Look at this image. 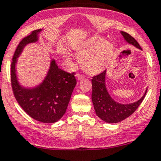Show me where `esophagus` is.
Segmentation results:
<instances>
[{
	"mask_svg": "<svg viewBox=\"0 0 161 161\" xmlns=\"http://www.w3.org/2000/svg\"><path fill=\"white\" fill-rule=\"evenodd\" d=\"M76 77H77V79L78 80H82V79H84V76L83 75H81V74H77L76 75Z\"/></svg>",
	"mask_w": 161,
	"mask_h": 161,
	"instance_id": "obj_1",
	"label": "esophagus"
}]
</instances>
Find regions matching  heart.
Returning a JSON list of instances; mask_svg holds the SVG:
<instances>
[{
    "label": "heart",
    "instance_id": "b5f03b06",
    "mask_svg": "<svg viewBox=\"0 0 161 161\" xmlns=\"http://www.w3.org/2000/svg\"><path fill=\"white\" fill-rule=\"evenodd\" d=\"M99 38H93L81 46L78 50L82 68L90 74L102 71L112 57L113 48L110 45L104 44Z\"/></svg>",
    "mask_w": 161,
    "mask_h": 161
}]
</instances>
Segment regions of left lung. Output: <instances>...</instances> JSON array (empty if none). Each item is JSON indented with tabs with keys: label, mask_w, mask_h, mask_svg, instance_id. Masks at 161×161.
Returning <instances> with one entry per match:
<instances>
[{
	"label": "left lung",
	"mask_w": 161,
	"mask_h": 161,
	"mask_svg": "<svg viewBox=\"0 0 161 161\" xmlns=\"http://www.w3.org/2000/svg\"><path fill=\"white\" fill-rule=\"evenodd\" d=\"M122 34L128 43L142 49L137 41L128 33L122 31ZM106 70L92 77V101L96 114L101 119L108 123H117L125 119L135 112L146 96H144L137 102L129 104H121L113 100L108 94L105 86Z\"/></svg>",
	"instance_id": "left-lung-1"
}]
</instances>
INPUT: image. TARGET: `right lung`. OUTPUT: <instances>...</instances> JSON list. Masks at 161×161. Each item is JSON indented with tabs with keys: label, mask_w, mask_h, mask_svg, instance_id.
Wrapping results in <instances>:
<instances>
[{
	"label": "right lung",
	"mask_w": 161,
	"mask_h": 161,
	"mask_svg": "<svg viewBox=\"0 0 161 161\" xmlns=\"http://www.w3.org/2000/svg\"><path fill=\"white\" fill-rule=\"evenodd\" d=\"M36 30L21 39L14 53L10 68V80L13 95L21 108L34 119L44 123H53L62 118L66 111L71 93L76 85L75 72L69 73L59 69L52 60L46 78L33 90L20 86L15 75L16 58L25 45L37 41Z\"/></svg>",
	"instance_id": "obj_1"
}]
</instances>
